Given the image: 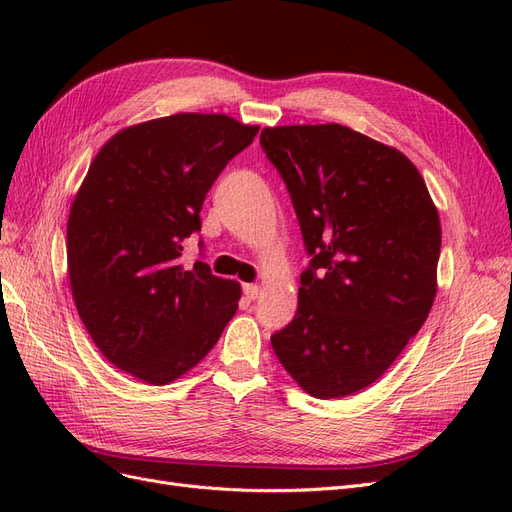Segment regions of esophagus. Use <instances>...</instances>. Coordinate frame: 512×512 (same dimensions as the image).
<instances>
[{
	"mask_svg": "<svg viewBox=\"0 0 512 512\" xmlns=\"http://www.w3.org/2000/svg\"><path fill=\"white\" fill-rule=\"evenodd\" d=\"M243 294H245V299L254 301L258 294H260V288L256 284H243Z\"/></svg>",
	"mask_w": 512,
	"mask_h": 512,
	"instance_id": "esophagus-1",
	"label": "esophagus"
}]
</instances>
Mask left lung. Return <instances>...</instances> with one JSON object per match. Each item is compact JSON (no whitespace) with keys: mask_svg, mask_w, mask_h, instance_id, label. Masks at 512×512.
Here are the masks:
<instances>
[{"mask_svg":"<svg viewBox=\"0 0 512 512\" xmlns=\"http://www.w3.org/2000/svg\"><path fill=\"white\" fill-rule=\"evenodd\" d=\"M307 254L299 307L271 346L303 391L346 397L376 382L436 297L440 218L404 153L339 123L260 132Z\"/></svg>","mask_w":512,"mask_h":512,"instance_id":"8db88e82","label":"left lung"}]
</instances>
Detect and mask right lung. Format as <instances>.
Segmentation results:
<instances>
[{
    "mask_svg": "<svg viewBox=\"0 0 512 512\" xmlns=\"http://www.w3.org/2000/svg\"><path fill=\"white\" fill-rule=\"evenodd\" d=\"M256 134L228 115L179 113L117 132L87 170L68 220L72 297L100 352L138 380L183 376L237 312L241 286L203 260L185 269L181 252Z\"/></svg>",
    "mask_w": 512,
    "mask_h": 512,
    "instance_id": "add662e5",
    "label": "right lung"
}]
</instances>
